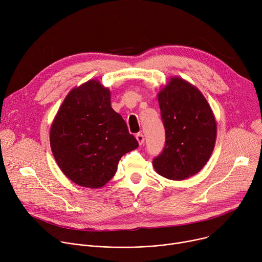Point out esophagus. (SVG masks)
<instances>
[{
    "label": "esophagus",
    "instance_id": "1",
    "mask_svg": "<svg viewBox=\"0 0 262 262\" xmlns=\"http://www.w3.org/2000/svg\"><path fill=\"white\" fill-rule=\"evenodd\" d=\"M136 139H137V141H138V143H139L140 145H142V144L144 143V141H145V138H144L143 134H141V133H139V134L136 135Z\"/></svg>",
    "mask_w": 262,
    "mask_h": 262
}]
</instances>
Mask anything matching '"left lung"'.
<instances>
[{"label":"left lung","mask_w":262,"mask_h":262,"mask_svg":"<svg viewBox=\"0 0 262 262\" xmlns=\"http://www.w3.org/2000/svg\"><path fill=\"white\" fill-rule=\"evenodd\" d=\"M158 97L166 143L152 165L161 176L182 180L198 173L209 160L216 122L203 94L180 78H171Z\"/></svg>","instance_id":"1"}]
</instances>
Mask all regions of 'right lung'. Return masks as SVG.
<instances>
[{"label": "right lung", "mask_w": 262, "mask_h": 262, "mask_svg": "<svg viewBox=\"0 0 262 262\" xmlns=\"http://www.w3.org/2000/svg\"><path fill=\"white\" fill-rule=\"evenodd\" d=\"M53 156L65 176L98 189L113 178L119 160L139 143L111 106V92L97 80L73 88L52 123Z\"/></svg>", "instance_id": "right-lung-1"}]
</instances>
